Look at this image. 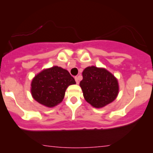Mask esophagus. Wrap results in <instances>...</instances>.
<instances>
[{
  "label": "esophagus",
  "instance_id": "1",
  "mask_svg": "<svg viewBox=\"0 0 153 153\" xmlns=\"http://www.w3.org/2000/svg\"><path fill=\"white\" fill-rule=\"evenodd\" d=\"M75 81H76V83H77V84H78V83H79V79H78V77L75 76Z\"/></svg>",
  "mask_w": 153,
  "mask_h": 153
}]
</instances>
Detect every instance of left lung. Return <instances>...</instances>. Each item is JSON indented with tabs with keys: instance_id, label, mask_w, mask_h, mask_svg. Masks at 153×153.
I'll return each mask as SVG.
<instances>
[{
	"instance_id": "8db88e82",
	"label": "left lung",
	"mask_w": 153,
	"mask_h": 153,
	"mask_svg": "<svg viewBox=\"0 0 153 153\" xmlns=\"http://www.w3.org/2000/svg\"><path fill=\"white\" fill-rule=\"evenodd\" d=\"M80 86L85 101L96 108H101L112 102L119 92L117 78L106 69L95 66L84 70Z\"/></svg>"
}]
</instances>
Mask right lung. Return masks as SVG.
<instances>
[{
  "mask_svg": "<svg viewBox=\"0 0 153 153\" xmlns=\"http://www.w3.org/2000/svg\"><path fill=\"white\" fill-rule=\"evenodd\" d=\"M75 84L69 72L54 66L34 77L31 82V94L37 102L47 107L57 105L64 99L67 88Z\"/></svg>",
  "mask_w": 153,
  "mask_h": 153,
  "instance_id": "1",
  "label": "right lung"
}]
</instances>
